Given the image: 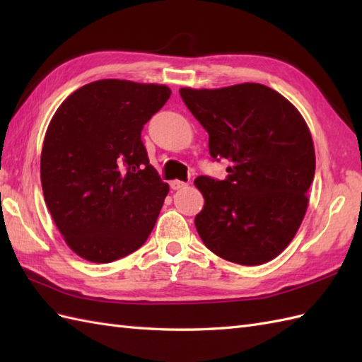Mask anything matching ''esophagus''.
Listing matches in <instances>:
<instances>
[{"label": "esophagus", "mask_w": 362, "mask_h": 362, "mask_svg": "<svg viewBox=\"0 0 362 362\" xmlns=\"http://www.w3.org/2000/svg\"><path fill=\"white\" fill-rule=\"evenodd\" d=\"M169 185H171L173 189H182V188H185V187L188 185V183L180 182V180H173L171 183H169Z\"/></svg>", "instance_id": "1"}]
</instances>
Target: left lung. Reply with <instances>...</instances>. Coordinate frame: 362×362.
Listing matches in <instances>:
<instances>
[{"instance_id":"8db88e82","label":"left lung","mask_w":362,"mask_h":362,"mask_svg":"<svg viewBox=\"0 0 362 362\" xmlns=\"http://www.w3.org/2000/svg\"><path fill=\"white\" fill-rule=\"evenodd\" d=\"M180 96L209 132L210 156L230 161L226 180H194L205 201L194 219L201 240L218 257L243 266L279 257L305 218L316 171L303 117L261 83L185 87Z\"/></svg>"}]
</instances>
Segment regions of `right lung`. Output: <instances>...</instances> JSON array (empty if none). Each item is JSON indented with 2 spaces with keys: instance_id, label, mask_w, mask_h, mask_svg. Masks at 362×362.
<instances>
[{
  "instance_id": "add662e5",
  "label": "right lung",
  "mask_w": 362,
  "mask_h": 362,
  "mask_svg": "<svg viewBox=\"0 0 362 362\" xmlns=\"http://www.w3.org/2000/svg\"><path fill=\"white\" fill-rule=\"evenodd\" d=\"M171 96L160 83L103 79L60 104L45 134V202L68 247L91 263L140 249L169 185L149 165L143 126Z\"/></svg>"
}]
</instances>
